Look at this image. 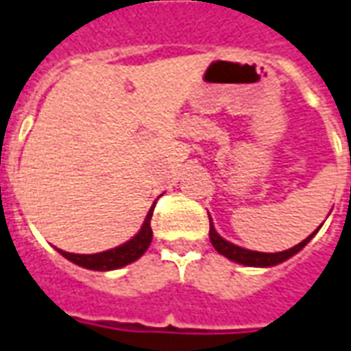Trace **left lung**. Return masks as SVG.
<instances>
[{"label": "left lung", "instance_id": "1", "mask_svg": "<svg viewBox=\"0 0 351 351\" xmlns=\"http://www.w3.org/2000/svg\"><path fill=\"white\" fill-rule=\"evenodd\" d=\"M317 231V229H316ZM316 231L308 235L302 243H299L293 248H289V250L284 252H276V254H265V252H252L246 250V248H241V246H235V244L228 243L226 239H221L218 233H216V229L213 226V220H210V231H208V237H210V243L216 248V252H220L221 256H226L231 261H237V263L241 265H248V267H272V265H278L282 261H286L291 256H295L297 252L302 250L306 244L310 243V239L316 235Z\"/></svg>", "mask_w": 351, "mask_h": 351}]
</instances>
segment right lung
<instances>
[{"instance_id":"right-lung-1","label":"right lung","mask_w":351,"mask_h":351,"mask_svg":"<svg viewBox=\"0 0 351 351\" xmlns=\"http://www.w3.org/2000/svg\"><path fill=\"white\" fill-rule=\"evenodd\" d=\"M154 206L148 210L145 218V223L138 231L137 235L131 241H128L122 246H116L112 250L99 252V254H69V252L58 250L65 259H69L73 263L80 265L84 269H92V271H112V269H120L123 265H130L137 261L152 243V228H150V220H152Z\"/></svg>"}]
</instances>
